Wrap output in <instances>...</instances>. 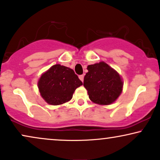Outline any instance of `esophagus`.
<instances>
[{
    "instance_id": "34e87169",
    "label": "esophagus",
    "mask_w": 160,
    "mask_h": 160,
    "mask_svg": "<svg viewBox=\"0 0 160 160\" xmlns=\"http://www.w3.org/2000/svg\"><path fill=\"white\" fill-rule=\"evenodd\" d=\"M79 79L82 81V82H84V75H81V76H79Z\"/></svg>"
}]
</instances>
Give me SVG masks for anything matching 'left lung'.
Here are the masks:
<instances>
[{
  "label": "left lung",
  "mask_w": 160,
  "mask_h": 160,
  "mask_svg": "<svg viewBox=\"0 0 160 160\" xmlns=\"http://www.w3.org/2000/svg\"><path fill=\"white\" fill-rule=\"evenodd\" d=\"M84 86L90 99L100 105H109L121 95L123 81L117 71L101 62L88 66Z\"/></svg>",
  "instance_id": "obj_1"
}]
</instances>
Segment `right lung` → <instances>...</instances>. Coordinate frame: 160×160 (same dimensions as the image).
<instances>
[{
    "label": "right lung",
    "mask_w": 160,
    "mask_h": 160,
    "mask_svg": "<svg viewBox=\"0 0 160 160\" xmlns=\"http://www.w3.org/2000/svg\"><path fill=\"white\" fill-rule=\"evenodd\" d=\"M82 82L73 70L61 64H55L41 74L38 88L41 97L47 104L59 105L72 98L77 88Z\"/></svg>",
    "instance_id": "add662e5"
}]
</instances>
